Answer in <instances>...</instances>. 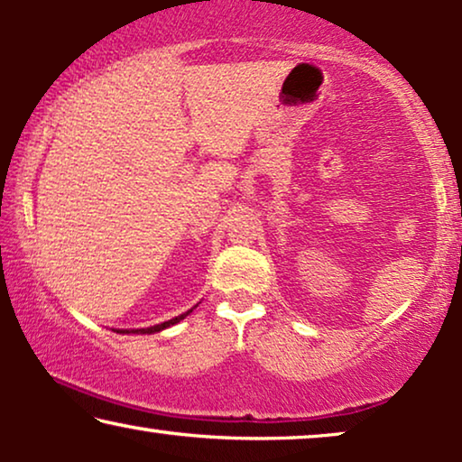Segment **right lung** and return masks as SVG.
I'll return each instance as SVG.
<instances>
[{
  "instance_id": "obj_1",
  "label": "right lung",
  "mask_w": 462,
  "mask_h": 462,
  "mask_svg": "<svg viewBox=\"0 0 462 462\" xmlns=\"http://www.w3.org/2000/svg\"><path fill=\"white\" fill-rule=\"evenodd\" d=\"M193 309H189L187 313H182V315H179V318H172V319H168V321H163V324H157V326H151V328H143V330H119V332H125V334H153V332H160V330H163V328H170V326H174V324H179L180 319H185L189 313H191Z\"/></svg>"
}]
</instances>
